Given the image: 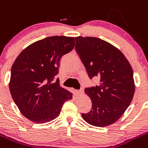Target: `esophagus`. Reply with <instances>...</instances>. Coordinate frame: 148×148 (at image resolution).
I'll use <instances>...</instances> for the list:
<instances>
[{
    "label": "esophagus",
    "mask_w": 148,
    "mask_h": 148,
    "mask_svg": "<svg viewBox=\"0 0 148 148\" xmlns=\"http://www.w3.org/2000/svg\"><path fill=\"white\" fill-rule=\"evenodd\" d=\"M76 93L78 96H82V93H83V90H77L76 91Z\"/></svg>",
    "instance_id": "obj_1"
}]
</instances>
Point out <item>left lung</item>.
Wrapping results in <instances>:
<instances>
[{
  "instance_id": "left-lung-1",
  "label": "left lung",
  "mask_w": 148,
  "mask_h": 148,
  "mask_svg": "<svg viewBox=\"0 0 148 148\" xmlns=\"http://www.w3.org/2000/svg\"><path fill=\"white\" fill-rule=\"evenodd\" d=\"M75 49L90 78H100L99 85L85 89L92 102L88 113L82 114L89 124L104 127L121 118L133 99V69L118 48L96 37H76Z\"/></svg>"
}]
</instances>
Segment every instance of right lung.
<instances>
[{"label":"right lung","instance_id":"right-lung-1","mask_svg":"<svg viewBox=\"0 0 148 148\" xmlns=\"http://www.w3.org/2000/svg\"><path fill=\"white\" fill-rule=\"evenodd\" d=\"M75 45L74 37L50 36L25 48L12 66L9 90L20 112L35 123L58 117L65 101L73 93L52 83L58 74L61 58Z\"/></svg>","mask_w":148,"mask_h":148}]
</instances>
